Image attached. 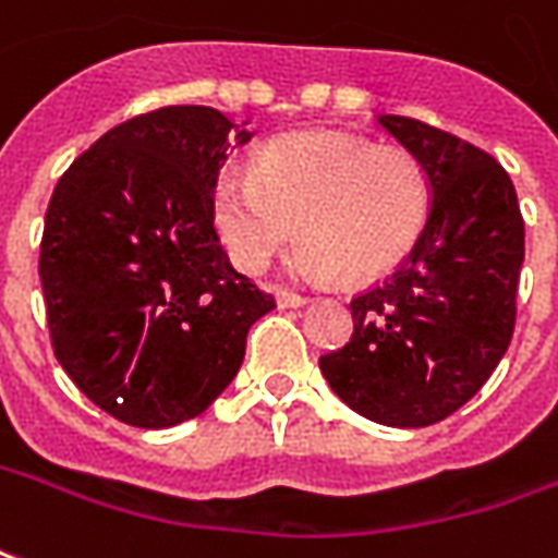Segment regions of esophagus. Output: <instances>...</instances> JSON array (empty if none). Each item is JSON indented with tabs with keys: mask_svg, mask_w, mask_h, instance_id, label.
Segmentation results:
<instances>
[{
	"mask_svg": "<svg viewBox=\"0 0 558 558\" xmlns=\"http://www.w3.org/2000/svg\"><path fill=\"white\" fill-rule=\"evenodd\" d=\"M307 299L305 295H299V292H290V290H278V305L280 307H302Z\"/></svg>",
	"mask_w": 558,
	"mask_h": 558,
	"instance_id": "1",
	"label": "esophagus"
}]
</instances>
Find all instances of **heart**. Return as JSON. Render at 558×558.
<instances>
[{
    "label": "heart",
    "mask_w": 558,
    "mask_h": 558,
    "mask_svg": "<svg viewBox=\"0 0 558 558\" xmlns=\"http://www.w3.org/2000/svg\"><path fill=\"white\" fill-rule=\"evenodd\" d=\"M432 184L404 144L347 135L271 142L253 171L229 169L214 184V220L232 263L251 275L292 239V275L365 280L401 263L426 229Z\"/></svg>",
    "instance_id": "heart-1"
}]
</instances>
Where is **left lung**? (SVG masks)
Wrapping results in <instances>:
<instances>
[{
    "label": "left lung",
    "mask_w": 558,
    "mask_h": 558,
    "mask_svg": "<svg viewBox=\"0 0 558 558\" xmlns=\"http://www.w3.org/2000/svg\"><path fill=\"white\" fill-rule=\"evenodd\" d=\"M377 120L426 166L432 211L396 271L350 299L353 335L319 356V372L356 414L420 428L459 411L505 356L525 223L486 150L414 117Z\"/></svg>",
    "instance_id": "obj_1"
}]
</instances>
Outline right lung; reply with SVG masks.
I'll return each mask as SVG.
<instances>
[{
    "mask_svg": "<svg viewBox=\"0 0 558 558\" xmlns=\"http://www.w3.org/2000/svg\"><path fill=\"white\" fill-rule=\"evenodd\" d=\"M235 142L251 132L214 108H157L105 132L50 196L38 256L50 347L126 426L202 414L275 307L214 229V184Z\"/></svg>",
    "mask_w": 558,
    "mask_h": 558,
    "instance_id": "right-lung-1",
    "label": "right lung"
}]
</instances>
